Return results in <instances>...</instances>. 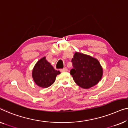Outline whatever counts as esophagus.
I'll use <instances>...</instances> for the list:
<instances>
[{"label":"esophagus","mask_w":128,"mask_h":128,"mask_svg":"<svg viewBox=\"0 0 128 128\" xmlns=\"http://www.w3.org/2000/svg\"><path fill=\"white\" fill-rule=\"evenodd\" d=\"M60 71L62 72H67L68 71V68H64L63 69H62L60 70Z\"/></svg>","instance_id":"1"}]
</instances>
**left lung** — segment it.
<instances>
[{"instance_id":"8db88e82","label":"left lung","mask_w":128,"mask_h":128,"mask_svg":"<svg viewBox=\"0 0 128 128\" xmlns=\"http://www.w3.org/2000/svg\"><path fill=\"white\" fill-rule=\"evenodd\" d=\"M73 68L70 74L79 87L87 89L100 80L103 69L96 58L79 52H75L72 59Z\"/></svg>"}]
</instances>
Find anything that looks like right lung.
I'll use <instances>...</instances> for the list:
<instances>
[{"instance_id": "obj_1", "label": "right lung", "mask_w": 128, "mask_h": 128, "mask_svg": "<svg viewBox=\"0 0 128 128\" xmlns=\"http://www.w3.org/2000/svg\"><path fill=\"white\" fill-rule=\"evenodd\" d=\"M60 74L59 70H55L45 57L40 59L36 64L32 71L34 82L38 86L47 88L54 82L56 76Z\"/></svg>"}]
</instances>
